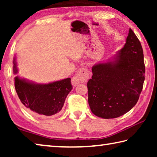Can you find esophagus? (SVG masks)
Returning a JSON list of instances; mask_svg holds the SVG:
<instances>
[{
    "mask_svg": "<svg viewBox=\"0 0 157 157\" xmlns=\"http://www.w3.org/2000/svg\"><path fill=\"white\" fill-rule=\"evenodd\" d=\"M89 78V72L86 68L82 67L79 69L76 76L74 77L72 79V84L73 86H76L79 82L85 83L88 81Z\"/></svg>",
    "mask_w": 157,
    "mask_h": 157,
    "instance_id": "obj_1",
    "label": "esophagus"
}]
</instances>
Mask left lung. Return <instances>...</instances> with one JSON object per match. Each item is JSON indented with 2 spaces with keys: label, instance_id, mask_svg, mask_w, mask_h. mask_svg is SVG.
<instances>
[{
  "label": "left lung",
  "instance_id": "obj_1",
  "mask_svg": "<svg viewBox=\"0 0 157 157\" xmlns=\"http://www.w3.org/2000/svg\"><path fill=\"white\" fill-rule=\"evenodd\" d=\"M92 73L87 87L93 113L115 118L134 107L143 89L145 68L141 44L131 28L123 48L107 62L95 64Z\"/></svg>",
  "mask_w": 157,
  "mask_h": 157
}]
</instances>
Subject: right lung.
Listing matches in <instances>:
<instances>
[{
    "instance_id": "add662e5",
    "label": "right lung",
    "mask_w": 157,
    "mask_h": 157,
    "mask_svg": "<svg viewBox=\"0 0 157 157\" xmlns=\"http://www.w3.org/2000/svg\"><path fill=\"white\" fill-rule=\"evenodd\" d=\"M13 63L16 75L18 69L15 57ZM14 86L22 104L34 115L40 116L59 113L66 96L73 89L69 78L48 84H36L17 75L14 78Z\"/></svg>"
}]
</instances>
